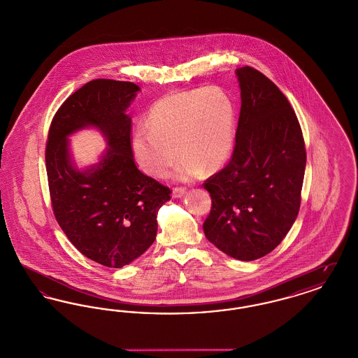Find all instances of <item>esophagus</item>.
Masks as SVG:
<instances>
[{"label": "esophagus", "mask_w": 358, "mask_h": 358, "mask_svg": "<svg viewBox=\"0 0 358 358\" xmlns=\"http://www.w3.org/2000/svg\"><path fill=\"white\" fill-rule=\"evenodd\" d=\"M185 194V187H173V192H171V196L174 199H180Z\"/></svg>", "instance_id": "34e87169"}]
</instances>
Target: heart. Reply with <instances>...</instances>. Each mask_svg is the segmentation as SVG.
<instances>
[{
  "mask_svg": "<svg viewBox=\"0 0 358 358\" xmlns=\"http://www.w3.org/2000/svg\"><path fill=\"white\" fill-rule=\"evenodd\" d=\"M148 122L136 127L133 150L139 165L152 176L168 171L177 150L182 157L174 177L182 181L197 177L203 169H220L232 153L235 104L222 87L166 94L152 106Z\"/></svg>",
  "mask_w": 358,
  "mask_h": 358,
  "instance_id": "heart-1",
  "label": "heart"
}]
</instances>
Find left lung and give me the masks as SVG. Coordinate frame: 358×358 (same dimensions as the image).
I'll return each mask as SVG.
<instances>
[{
	"instance_id": "8db88e82",
	"label": "left lung",
	"mask_w": 358,
	"mask_h": 358,
	"mask_svg": "<svg viewBox=\"0 0 358 358\" xmlns=\"http://www.w3.org/2000/svg\"><path fill=\"white\" fill-rule=\"evenodd\" d=\"M236 75V143L227 166L204 182L212 208L203 228L224 254L251 262L275 250L298 216L306 149L283 92L252 67Z\"/></svg>"
}]
</instances>
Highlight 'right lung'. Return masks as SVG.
Returning <instances> with one entry per match:
<instances>
[{
	"mask_svg": "<svg viewBox=\"0 0 358 358\" xmlns=\"http://www.w3.org/2000/svg\"><path fill=\"white\" fill-rule=\"evenodd\" d=\"M139 87L96 79L60 106L52 120L45 166L56 220L69 241L88 259L120 268L142 255L157 236L158 209L171 189L136 168L131 149V118L124 114ZM94 125L109 148L85 171L74 168L67 136Z\"/></svg>",
	"mask_w": 358,
	"mask_h": 358,
	"instance_id": "add662e5",
	"label": "right lung"
}]
</instances>
